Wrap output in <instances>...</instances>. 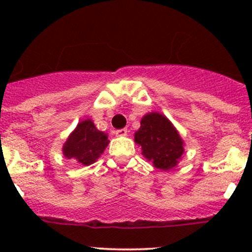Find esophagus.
<instances>
[{"instance_id":"1","label":"esophagus","mask_w":252,"mask_h":252,"mask_svg":"<svg viewBox=\"0 0 252 252\" xmlns=\"http://www.w3.org/2000/svg\"><path fill=\"white\" fill-rule=\"evenodd\" d=\"M116 136H120V137H123V136H126V134H128V130L126 129H120V130H116Z\"/></svg>"}]
</instances>
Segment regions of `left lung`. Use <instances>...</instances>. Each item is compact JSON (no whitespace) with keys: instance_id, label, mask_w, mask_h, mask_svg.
I'll return each instance as SVG.
<instances>
[{"instance_id":"left-lung-1","label":"left lung","mask_w":252,"mask_h":252,"mask_svg":"<svg viewBox=\"0 0 252 252\" xmlns=\"http://www.w3.org/2000/svg\"><path fill=\"white\" fill-rule=\"evenodd\" d=\"M142 155L155 168L169 170L178 166L185 152V143L173 123L160 112H148L141 120L134 135Z\"/></svg>"}]
</instances>
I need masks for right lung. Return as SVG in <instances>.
Here are the masks:
<instances>
[{"mask_svg":"<svg viewBox=\"0 0 252 252\" xmlns=\"http://www.w3.org/2000/svg\"><path fill=\"white\" fill-rule=\"evenodd\" d=\"M110 141L108 134L96 128L92 120L80 121L73 131L68 135L63 146V154L83 166H90L98 160Z\"/></svg>","mask_w":252,"mask_h":252,"instance_id":"1","label":"right lung"}]
</instances>
